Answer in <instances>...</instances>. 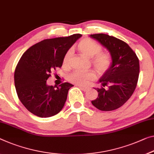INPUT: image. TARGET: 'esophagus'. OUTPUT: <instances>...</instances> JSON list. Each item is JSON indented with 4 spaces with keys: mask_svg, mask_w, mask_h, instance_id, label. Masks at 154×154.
Returning <instances> with one entry per match:
<instances>
[{
    "mask_svg": "<svg viewBox=\"0 0 154 154\" xmlns=\"http://www.w3.org/2000/svg\"><path fill=\"white\" fill-rule=\"evenodd\" d=\"M78 86H79V87L80 89H82V90L84 91H86L89 89L88 87H85L82 86V85H78Z\"/></svg>",
    "mask_w": 154,
    "mask_h": 154,
    "instance_id": "obj_1",
    "label": "esophagus"
}]
</instances>
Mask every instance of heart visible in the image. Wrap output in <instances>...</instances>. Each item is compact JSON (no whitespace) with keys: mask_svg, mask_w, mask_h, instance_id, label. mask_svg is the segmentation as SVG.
I'll return each instance as SVG.
<instances>
[{"mask_svg":"<svg viewBox=\"0 0 154 154\" xmlns=\"http://www.w3.org/2000/svg\"><path fill=\"white\" fill-rule=\"evenodd\" d=\"M80 53L88 58H91V62L93 67L99 74L107 72L112 66V56L109 53L102 52V47L96 42L89 38L82 40L78 45ZM72 51H68L63 58V65H67L69 63ZM96 79L94 71H75L68 77L70 82L78 85H87Z\"/></svg>","mask_w":154,"mask_h":154,"instance_id":"heart-1","label":"heart"}]
</instances>
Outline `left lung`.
<instances>
[{
    "instance_id": "obj_1",
    "label": "left lung",
    "mask_w": 154,
    "mask_h": 154,
    "mask_svg": "<svg viewBox=\"0 0 154 154\" xmlns=\"http://www.w3.org/2000/svg\"><path fill=\"white\" fill-rule=\"evenodd\" d=\"M107 48L112 56L111 67L99 80L100 88H96L98 98L91 103L99 110L109 112L121 107L136 89L140 65L136 53L126 42L105 34H91Z\"/></svg>"
}]
</instances>
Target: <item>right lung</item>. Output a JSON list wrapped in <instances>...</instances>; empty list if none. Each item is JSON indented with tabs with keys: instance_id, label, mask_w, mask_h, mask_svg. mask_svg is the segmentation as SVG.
Masks as SVG:
<instances>
[{
	"instance_id": "1",
	"label": "right lung",
	"mask_w": 154,
	"mask_h": 154,
	"mask_svg": "<svg viewBox=\"0 0 154 154\" xmlns=\"http://www.w3.org/2000/svg\"><path fill=\"white\" fill-rule=\"evenodd\" d=\"M81 34L45 39L29 47L23 54L14 72V84L19 100L33 114L51 117L62 110L69 89L74 85L63 82L49 86L47 80L57 67H61L64 56Z\"/></svg>"
}]
</instances>
